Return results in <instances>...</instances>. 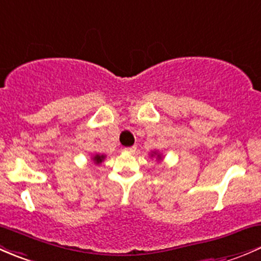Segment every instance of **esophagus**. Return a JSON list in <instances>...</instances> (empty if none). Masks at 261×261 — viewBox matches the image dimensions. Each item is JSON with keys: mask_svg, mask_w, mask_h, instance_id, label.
Returning a JSON list of instances; mask_svg holds the SVG:
<instances>
[{"mask_svg": "<svg viewBox=\"0 0 261 261\" xmlns=\"http://www.w3.org/2000/svg\"><path fill=\"white\" fill-rule=\"evenodd\" d=\"M136 149H137V147L133 146V147H127V148H124L123 150H124L125 153H133V152H136Z\"/></svg>", "mask_w": 261, "mask_h": 261, "instance_id": "1", "label": "esophagus"}]
</instances>
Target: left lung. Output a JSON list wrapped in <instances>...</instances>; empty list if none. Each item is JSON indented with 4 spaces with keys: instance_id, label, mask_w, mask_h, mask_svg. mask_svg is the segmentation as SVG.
<instances>
[{
    "instance_id": "left-lung-1",
    "label": "left lung",
    "mask_w": 261,
    "mask_h": 261,
    "mask_svg": "<svg viewBox=\"0 0 261 261\" xmlns=\"http://www.w3.org/2000/svg\"><path fill=\"white\" fill-rule=\"evenodd\" d=\"M149 155H150V158H154V160L157 161V162H161V161H163L162 153H158L157 150H152Z\"/></svg>"
}]
</instances>
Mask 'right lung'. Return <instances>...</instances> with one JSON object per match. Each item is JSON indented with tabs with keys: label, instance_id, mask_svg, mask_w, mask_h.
<instances>
[{
	"label": "right lung",
	"instance_id": "right-lung-1",
	"mask_svg": "<svg viewBox=\"0 0 261 261\" xmlns=\"http://www.w3.org/2000/svg\"><path fill=\"white\" fill-rule=\"evenodd\" d=\"M107 158L106 154H101V153H96V154H93L91 155V162L94 163V165H101V162H104V160Z\"/></svg>",
	"mask_w": 261,
	"mask_h": 261
}]
</instances>
